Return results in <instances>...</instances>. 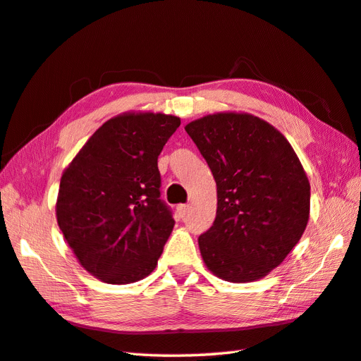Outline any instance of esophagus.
Here are the masks:
<instances>
[{
	"label": "esophagus",
	"mask_w": 361,
	"mask_h": 361,
	"mask_svg": "<svg viewBox=\"0 0 361 361\" xmlns=\"http://www.w3.org/2000/svg\"><path fill=\"white\" fill-rule=\"evenodd\" d=\"M176 211H178V214H180V217L183 219V217H186L188 216V212H189V204H180L178 208H176Z\"/></svg>",
	"instance_id": "34e87169"
}]
</instances>
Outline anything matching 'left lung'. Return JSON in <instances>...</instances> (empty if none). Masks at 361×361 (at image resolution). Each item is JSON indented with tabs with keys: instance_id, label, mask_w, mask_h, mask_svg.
<instances>
[{
	"instance_id": "left-lung-1",
	"label": "left lung",
	"mask_w": 361,
	"mask_h": 361,
	"mask_svg": "<svg viewBox=\"0 0 361 361\" xmlns=\"http://www.w3.org/2000/svg\"><path fill=\"white\" fill-rule=\"evenodd\" d=\"M217 185V214L198 237L203 262L243 283L281 265L310 214V183L279 130L248 113L208 114L185 127Z\"/></svg>"
}]
</instances>
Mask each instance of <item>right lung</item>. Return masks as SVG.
<instances>
[{
    "mask_svg": "<svg viewBox=\"0 0 361 361\" xmlns=\"http://www.w3.org/2000/svg\"><path fill=\"white\" fill-rule=\"evenodd\" d=\"M180 118L124 113L99 127L65 169L56 216L88 273L132 283L158 264L175 221L159 198L158 155Z\"/></svg>",
    "mask_w": 361,
    "mask_h": 361,
    "instance_id": "1",
    "label": "right lung"
}]
</instances>
